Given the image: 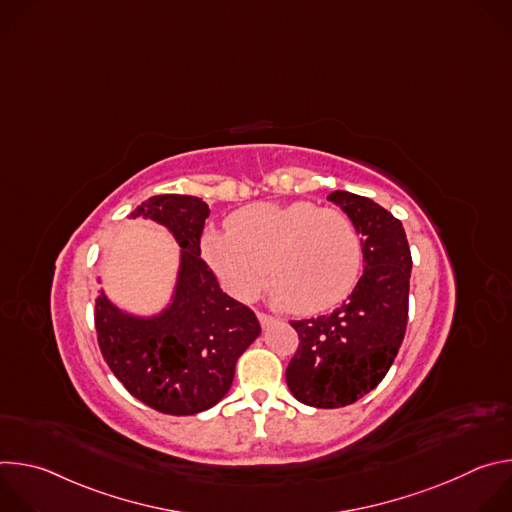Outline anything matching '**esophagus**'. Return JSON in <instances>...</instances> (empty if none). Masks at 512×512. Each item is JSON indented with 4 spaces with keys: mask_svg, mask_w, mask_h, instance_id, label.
<instances>
[{
    "mask_svg": "<svg viewBox=\"0 0 512 512\" xmlns=\"http://www.w3.org/2000/svg\"><path fill=\"white\" fill-rule=\"evenodd\" d=\"M257 318H259V322H261V326H263V328H267V326H271V324L275 322V318H273V316L263 314V312H259V314H257Z\"/></svg>",
    "mask_w": 512,
    "mask_h": 512,
    "instance_id": "34e87169",
    "label": "esophagus"
}]
</instances>
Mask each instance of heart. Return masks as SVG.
<instances>
[{"mask_svg": "<svg viewBox=\"0 0 512 512\" xmlns=\"http://www.w3.org/2000/svg\"><path fill=\"white\" fill-rule=\"evenodd\" d=\"M202 255L237 300L255 294L267 265L273 304L318 314L354 289L362 245L350 218L336 208L255 202L229 218V231H206Z\"/></svg>", "mask_w": 512, "mask_h": 512, "instance_id": "b5f03b06", "label": "heart"}]
</instances>
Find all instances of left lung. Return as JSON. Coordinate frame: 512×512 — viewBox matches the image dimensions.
<instances>
[{"mask_svg": "<svg viewBox=\"0 0 512 512\" xmlns=\"http://www.w3.org/2000/svg\"><path fill=\"white\" fill-rule=\"evenodd\" d=\"M356 227L364 269L332 314L289 322L300 346L285 381L300 403L336 409L371 393L387 375L407 328L411 251L401 221L371 198L328 196Z\"/></svg>", "mask_w": 512, "mask_h": 512, "instance_id": "obj_1", "label": "left lung"}]
</instances>
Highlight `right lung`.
<instances>
[{
    "mask_svg": "<svg viewBox=\"0 0 512 512\" xmlns=\"http://www.w3.org/2000/svg\"><path fill=\"white\" fill-rule=\"evenodd\" d=\"M208 214L206 202L186 194L141 202L129 218H150L180 245L170 302L139 316L115 306L103 289L95 300L99 348L109 369L135 399L168 415H194L221 401L239 356L261 334L257 316L225 294L200 257Z\"/></svg>",
    "mask_w": 512,
    "mask_h": 512,
    "instance_id": "obj_1",
    "label": "right lung"
}]
</instances>
